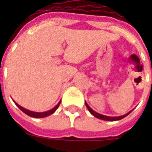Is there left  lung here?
<instances>
[{
    "instance_id": "8db88e82",
    "label": "left lung",
    "mask_w": 152,
    "mask_h": 152,
    "mask_svg": "<svg viewBox=\"0 0 152 152\" xmlns=\"http://www.w3.org/2000/svg\"><path fill=\"white\" fill-rule=\"evenodd\" d=\"M85 105H86V107H87V108L88 109L89 112L92 114L93 116H95L96 118H98V119H102V120H105V121H116V120H120V119H123L124 117H126V116H128L129 114L130 113L132 112V110H132L131 111L128 112L126 114H125V115H123V116H105V115H102V114L98 113L95 112L94 110H92V109H91V107L88 106V104L87 103V102L86 101H85Z\"/></svg>"
}]
</instances>
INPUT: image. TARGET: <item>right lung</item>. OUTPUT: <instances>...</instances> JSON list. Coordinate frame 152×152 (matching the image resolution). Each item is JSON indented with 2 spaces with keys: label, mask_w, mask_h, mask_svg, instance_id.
Wrapping results in <instances>:
<instances>
[{
  "label": "right lung",
  "mask_w": 152,
  "mask_h": 152,
  "mask_svg": "<svg viewBox=\"0 0 152 152\" xmlns=\"http://www.w3.org/2000/svg\"><path fill=\"white\" fill-rule=\"evenodd\" d=\"M13 102H14V103H15L16 105L17 106V107H19V108H20V110H22L24 113L26 114V115H28L29 116H31V117H33V118H43V117H46V116H50L51 114L54 113L56 112V110L58 109V107H59L60 103H61V100H60L57 105H56L54 108H52V110H50L45 111V112L39 113V112H33V111L29 110H27V109L23 108V107H21V106H20L19 104H17L15 101H13Z\"/></svg>",
  "instance_id": "right-lung-1"
}]
</instances>
